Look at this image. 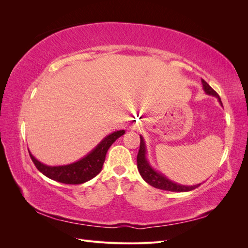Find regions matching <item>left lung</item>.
Here are the masks:
<instances>
[{
    "label": "left lung",
    "instance_id": "obj_1",
    "mask_svg": "<svg viewBox=\"0 0 248 248\" xmlns=\"http://www.w3.org/2000/svg\"><path fill=\"white\" fill-rule=\"evenodd\" d=\"M202 89H204L205 93L208 95L216 97V98L218 99V102L222 106L220 97L218 96V94H217L204 79L202 80ZM140 151H139L138 158H137L138 170L140 171V176L142 177V179H144L148 184L155 187V188L162 189V190H169V191H176V192L190 191V190L196 189L197 187H199L201 185V183L197 184V185H191V186L178 184L176 182H172L171 180H170L169 178L162 175L161 172L157 171L154 168H152V166L149 163V161L147 159V156H146L147 149H146L144 138H142L141 136H140Z\"/></svg>",
    "mask_w": 248,
    "mask_h": 248
}]
</instances>
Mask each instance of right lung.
<instances>
[{"label": "right lung", "instance_id": "1", "mask_svg": "<svg viewBox=\"0 0 248 248\" xmlns=\"http://www.w3.org/2000/svg\"><path fill=\"white\" fill-rule=\"evenodd\" d=\"M124 133L125 130H118L108 134L85 157L66 166H46L37 160L31 152L29 151V153L36 168L44 176L65 184H81L99 174L102 170L103 162L106 160L108 150L112 145V142L122 137Z\"/></svg>", "mask_w": 248, "mask_h": 248}]
</instances>
